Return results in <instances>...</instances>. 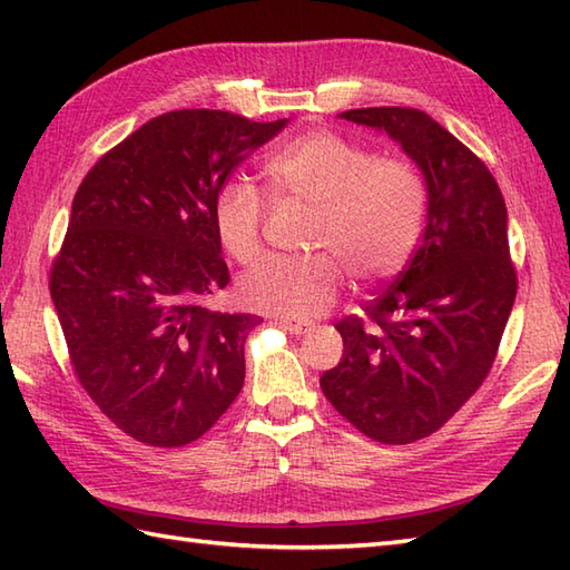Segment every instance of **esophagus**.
<instances>
[{"label":"esophagus","instance_id":"esophagus-1","mask_svg":"<svg viewBox=\"0 0 570 570\" xmlns=\"http://www.w3.org/2000/svg\"><path fill=\"white\" fill-rule=\"evenodd\" d=\"M278 328H284L292 335H306L311 331V323H301V321H278Z\"/></svg>","mask_w":570,"mask_h":570}]
</instances>
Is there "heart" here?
<instances>
[{
    "instance_id": "heart-1",
    "label": "heart",
    "mask_w": 570,
    "mask_h": 570,
    "mask_svg": "<svg viewBox=\"0 0 570 570\" xmlns=\"http://www.w3.org/2000/svg\"><path fill=\"white\" fill-rule=\"evenodd\" d=\"M274 203H298L316 213L304 262L272 259L239 278L237 296L252 311L304 321L328 311L341 292V272L360 288L390 282L414 254L426 186L414 161L377 156L331 129H313L286 144L264 166ZM266 208L259 190L227 178L213 198V227L239 264L262 257Z\"/></svg>"
}]
</instances>
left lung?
<instances>
[{
  "mask_svg": "<svg viewBox=\"0 0 570 570\" xmlns=\"http://www.w3.org/2000/svg\"><path fill=\"white\" fill-rule=\"evenodd\" d=\"M341 117L384 129L416 161L426 227L392 288L335 323L343 360L321 390L367 439L404 445L439 431L492 370L517 296L507 205L480 156L414 107Z\"/></svg>",
  "mask_w": 570,
  "mask_h": 570,
  "instance_id": "1",
  "label": "left lung"
}]
</instances>
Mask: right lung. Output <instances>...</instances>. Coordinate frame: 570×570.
Listing matches in <instances>:
<instances>
[{"instance_id":"obj_1","label":"right lung","mask_w":570,"mask_h":570,"mask_svg":"<svg viewBox=\"0 0 570 570\" xmlns=\"http://www.w3.org/2000/svg\"><path fill=\"white\" fill-rule=\"evenodd\" d=\"M284 127L223 110L159 115L107 151L72 198L48 288L82 390L139 443L198 441L245 384V337L259 316L205 308L229 284L213 198Z\"/></svg>"}]
</instances>
